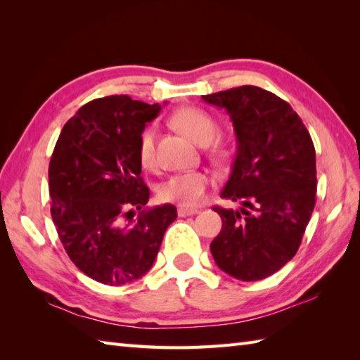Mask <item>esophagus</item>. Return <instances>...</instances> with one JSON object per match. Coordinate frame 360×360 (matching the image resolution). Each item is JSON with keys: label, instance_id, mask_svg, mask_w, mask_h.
Masks as SVG:
<instances>
[{"label": "esophagus", "instance_id": "esophagus-1", "mask_svg": "<svg viewBox=\"0 0 360 360\" xmlns=\"http://www.w3.org/2000/svg\"><path fill=\"white\" fill-rule=\"evenodd\" d=\"M196 213H200V210H198V209H187V207H179L178 209L179 217H192V215H196Z\"/></svg>", "mask_w": 360, "mask_h": 360}]
</instances>
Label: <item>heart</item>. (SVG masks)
Wrapping results in <instances>:
<instances>
[{
  "mask_svg": "<svg viewBox=\"0 0 360 360\" xmlns=\"http://www.w3.org/2000/svg\"><path fill=\"white\" fill-rule=\"evenodd\" d=\"M172 124L187 137L200 145L210 143L219 133L218 122L207 111L196 106H184L172 114ZM212 155L224 156L226 150L213 145ZM137 159L143 168H153L156 164V128L150 125L143 128L137 142ZM210 178L204 172L174 173L160 182L158 195L165 202H174L184 207L198 205L205 196Z\"/></svg>",
  "mask_w": 360,
  "mask_h": 360,
  "instance_id": "heart-1",
  "label": "heart"
}]
</instances>
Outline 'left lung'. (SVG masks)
I'll return each mask as SVG.
<instances>
[{
    "label": "left lung",
    "instance_id": "8db88e82",
    "mask_svg": "<svg viewBox=\"0 0 360 360\" xmlns=\"http://www.w3.org/2000/svg\"><path fill=\"white\" fill-rule=\"evenodd\" d=\"M202 98L227 111L238 145L221 198L241 207H213L223 227L212 255L233 278L263 280L297 254L314 210V143L290 105L269 91L246 85Z\"/></svg>",
    "mask_w": 360,
    "mask_h": 360
}]
</instances>
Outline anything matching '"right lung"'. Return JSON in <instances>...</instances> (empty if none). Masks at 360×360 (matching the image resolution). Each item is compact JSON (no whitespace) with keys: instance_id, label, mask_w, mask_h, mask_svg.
Instances as JSON below:
<instances>
[{"instance_id":"right-lung-1","label":"right lung","mask_w":360,"mask_h":360,"mask_svg":"<svg viewBox=\"0 0 360 360\" xmlns=\"http://www.w3.org/2000/svg\"><path fill=\"white\" fill-rule=\"evenodd\" d=\"M160 105L128 96L96 98L66 122L49 162L51 215L66 254L93 280L122 286L147 274L172 204L142 209L150 190L141 178L137 142ZM133 208L141 210L136 220Z\"/></svg>"}]
</instances>
